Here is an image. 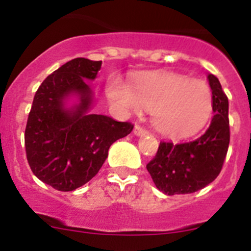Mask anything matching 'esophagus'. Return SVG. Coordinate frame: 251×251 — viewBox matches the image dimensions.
<instances>
[{
    "instance_id": "1",
    "label": "esophagus",
    "mask_w": 251,
    "mask_h": 251,
    "mask_svg": "<svg viewBox=\"0 0 251 251\" xmlns=\"http://www.w3.org/2000/svg\"><path fill=\"white\" fill-rule=\"evenodd\" d=\"M133 133H134L136 136L141 137V136H145V134H147V130H146L143 127H141V126H136V127H134V130H133Z\"/></svg>"
}]
</instances>
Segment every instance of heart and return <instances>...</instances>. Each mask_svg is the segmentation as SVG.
I'll return each instance as SVG.
<instances>
[{"instance_id":"1","label":"heart","mask_w":251,"mask_h":251,"mask_svg":"<svg viewBox=\"0 0 251 251\" xmlns=\"http://www.w3.org/2000/svg\"><path fill=\"white\" fill-rule=\"evenodd\" d=\"M106 93L118 109L152 110L154 127L165 136L185 137L200 129L212 110V93L202 80L174 73H147L132 88L112 76Z\"/></svg>"}]
</instances>
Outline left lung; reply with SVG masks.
Masks as SVG:
<instances>
[{"label":"left lung","instance_id":"1","mask_svg":"<svg viewBox=\"0 0 251 251\" xmlns=\"http://www.w3.org/2000/svg\"><path fill=\"white\" fill-rule=\"evenodd\" d=\"M214 117L197 138L181 143L161 142L147 170L159 191L168 195L196 192L221 172L230 143L229 100L215 75L208 74Z\"/></svg>","mask_w":251,"mask_h":251}]
</instances>
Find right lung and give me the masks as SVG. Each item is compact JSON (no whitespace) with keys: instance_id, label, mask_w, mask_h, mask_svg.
I'll return each instance as SVG.
<instances>
[{"instance_id":"right-lung-1","label":"right lung","mask_w":251,"mask_h":251,"mask_svg":"<svg viewBox=\"0 0 251 251\" xmlns=\"http://www.w3.org/2000/svg\"><path fill=\"white\" fill-rule=\"evenodd\" d=\"M101 61L76 57L39 86L25 129L26 157L31 171L57 191H73L89 182L108 157L117 139L133 129L129 122H117L101 114H89L92 90L84 79L94 80ZM81 103L63 106L69 95Z\"/></svg>"}]
</instances>
